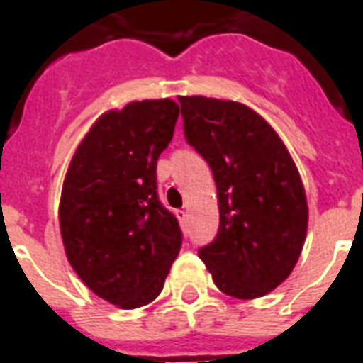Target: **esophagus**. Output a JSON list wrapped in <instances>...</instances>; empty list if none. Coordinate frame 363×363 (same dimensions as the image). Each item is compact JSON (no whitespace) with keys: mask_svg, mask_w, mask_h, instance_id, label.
Returning a JSON list of instances; mask_svg holds the SVG:
<instances>
[{"mask_svg":"<svg viewBox=\"0 0 363 363\" xmlns=\"http://www.w3.org/2000/svg\"><path fill=\"white\" fill-rule=\"evenodd\" d=\"M175 215H177V218H179V220H181V222H184V220H186L188 213H186V211L179 209V211H175Z\"/></svg>","mask_w":363,"mask_h":363,"instance_id":"34e87169","label":"esophagus"}]
</instances>
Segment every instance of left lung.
Wrapping results in <instances>:
<instances>
[{
	"instance_id": "8db88e82",
	"label": "left lung",
	"mask_w": 363,
	"mask_h": 363,
	"mask_svg": "<svg viewBox=\"0 0 363 363\" xmlns=\"http://www.w3.org/2000/svg\"><path fill=\"white\" fill-rule=\"evenodd\" d=\"M184 137L209 164L220 226L199 258L218 290L262 298L286 281L307 235L303 182L277 131L238 101L181 96Z\"/></svg>"
}]
</instances>
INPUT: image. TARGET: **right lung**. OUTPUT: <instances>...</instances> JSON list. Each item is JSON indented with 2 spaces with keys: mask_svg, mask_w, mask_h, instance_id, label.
<instances>
[{
  "mask_svg": "<svg viewBox=\"0 0 363 363\" xmlns=\"http://www.w3.org/2000/svg\"><path fill=\"white\" fill-rule=\"evenodd\" d=\"M173 99L107 111L73 154L60 199L71 267L105 301L137 309L156 299L181 250L179 222L158 199L156 164L173 139Z\"/></svg>",
  "mask_w": 363,
  "mask_h": 363,
  "instance_id": "obj_1",
  "label": "right lung"
}]
</instances>
